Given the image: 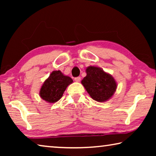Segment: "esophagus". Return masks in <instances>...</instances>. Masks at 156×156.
Wrapping results in <instances>:
<instances>
[{
  "instance_id": "1",
  "label": "esophagus",
  "mask_w": 156,
  "mask_h": 156,
  "mask_svg": "<svg viewBox=\"0 0 156 156\" xmlns=\"http://www.w3.org/2000/svg\"><path fill=\"white\" fill-rule=\"evenodd\" d=\"M80 80H81V78L80 77V76H78V77L75 78V80H76V82H80Z\"/></svg>"
}]
</instances>
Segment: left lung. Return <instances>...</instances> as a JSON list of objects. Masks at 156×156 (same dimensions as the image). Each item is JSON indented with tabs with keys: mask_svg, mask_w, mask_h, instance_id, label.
Returning <instances> with one entry per match:
<instances>
[{
	"mask_svg": "<svg viewBox=\"0 0 156 156\" xmlns=\"http://www.w3.org/2000/svg\"><path fill=\"white\" fill-rule=\"evenodd\" d=\"M86 73L87 76L81 83L92 99L103 102L113 96L117 88V83L112 75L94 66L87 68Z\"/></svg>",
	"mask_w": 156,
	"mask_h": 156,
	"instance_id": "8db88e82",
	"label": "left lung"
}]
</instances>
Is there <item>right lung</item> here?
Segmentation results:
<instances>
[{"label":"right lung","mask_w":156,"mask_h":156,"mask_svg":"<svg viewBox=\"0 0 156 156\" xmlns=\"http://www.w3.org/2000/svg\"><path fill=\"white\" fill-rule=\"evenodd\" d=\"M72 83V79L65 76L60 71H53L44 82L39 94L46 102L54 103L61 98L66 89Z\"/></svg>","instance_id":"obj_1"}]
</instances>
